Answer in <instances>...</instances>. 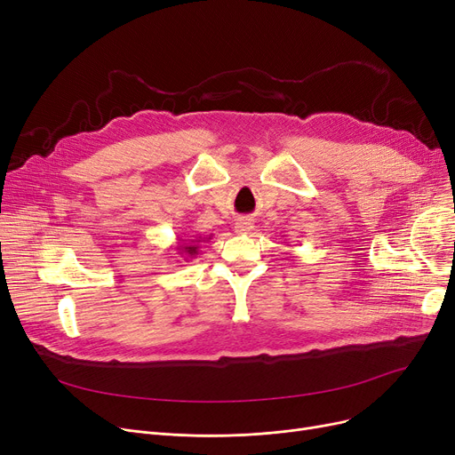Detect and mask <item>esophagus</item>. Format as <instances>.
I'll return each instance as SVG.
<instances>
[{
  "label": "esophagus",
  "instance_id": "esophagus-1",
  "mask_svg": "<svg viewBox=\"0 0 455 455\" xmlns=\"http://www.w3.org/2000/svg\"><path fill=\"white\" fill-rule=\"evenodd\" d=\"M234 230H235L237 234H247V232L252 230V221L247 220V218L237 220V221L234 223Z\"/></svg>",
  "mask_w": 455,
  "mask_h": 455
}]
</instances>
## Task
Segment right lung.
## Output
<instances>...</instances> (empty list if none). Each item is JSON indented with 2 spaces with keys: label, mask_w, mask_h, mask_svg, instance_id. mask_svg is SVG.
Masks as SVG:
<instances>
[{
  "label": "right lung",
  "mask_w": 455,
  "mask_h": 455,
  "mask_svg": "<svg viewBox=\"0 0 455 455\" xmlns=\"http://www.w3.org/2000/svg\"><path fill=\"white\" fill-rule=\"evenodd\" d=\"M208 240V237H206ZM201 240H179V245L175 247L179 251L180 256H191L194 258L196 254H199V245Z\"/></svg>",
  "instance_id": "add662e5"
}]
</instances>
